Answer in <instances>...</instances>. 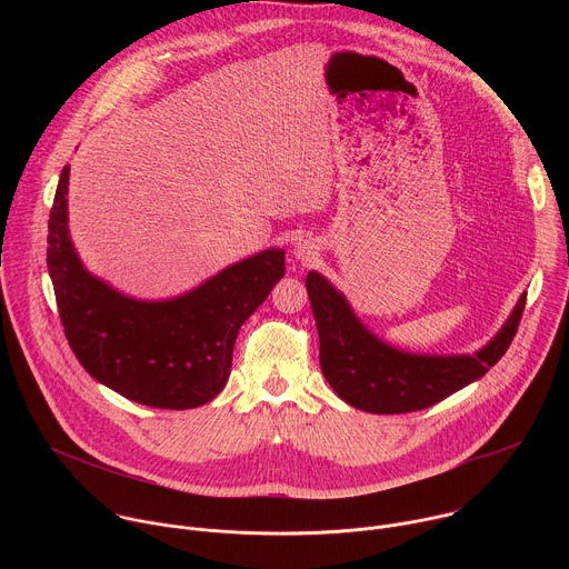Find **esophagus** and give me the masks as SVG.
<instances>
[{
    "instance_id": "34e87169",
    "label": "esophagus",
    "mask_w": 569,
    "mask_h": 569,
    "mask_svg": "<svg viewBox=\"0 0 569 569\" xmlns=\"http://www.w3.org/2000/svg\"><path fill=\"white\" fill-rule=\"evenodd\" d=\"M317 254V246L310 238H299L295 242V257L301 261H310Z\"/></svg>"
}]
</instances>
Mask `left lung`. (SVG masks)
I'll return each mask as SVG.
<instances>
[{
  "instance_id": "8db88e82",
  "label": "left lung",
  "mask_w": 569,
  "mask_h": 569,
  "mask_svg": "<svg viewBox=\"0 0 569 569\" xmlns=\"http://www.w3.org/2000/svg\"><path fill=\"white\" fill-rule=\"evenodd\" d=\"M306 290L319 333V365L336 393L371 415H405L432 408L489 371L513 342L527 295L502 331L475 356H412L371 336L345 297L317 272Z\"/></svg>"
}]
</instances>
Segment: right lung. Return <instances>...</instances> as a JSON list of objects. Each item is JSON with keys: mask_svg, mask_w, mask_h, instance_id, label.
<instances>
[{"mask_svg": "<svg viewBox=\"0 0 569 569\" xmlns=\"http://www.w3.org/2000/svg\"><path fill=\"white\" fill-rule=\"evenodd\" d=\"M67 182L69 167L49 213L47 268L73 356L128 400L159 410L200 408L222 391L238 329L283 277V252L229 266L184 297L137 301L80 266L67 231Z\"/></svg>", "mask_w": 569, "mask_h": 569, "instance_id": "1", "label": "right lung"}]
</instances>
